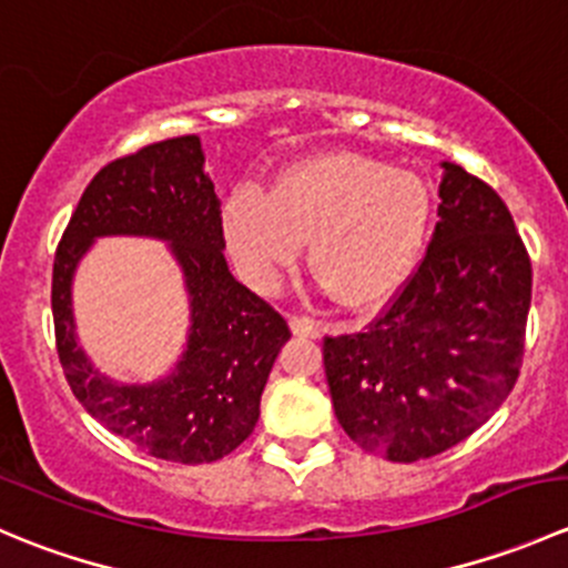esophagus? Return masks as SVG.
Wrapping results in <instances>:
<instances>
[{
    "mask_svg": "<svg viewBox=\"0 0 568 568\" xmlns=\"http://www.w3.org/2000/svg\"><path fill=\"white\" fill-rule=\"evenodd\" d=\"M291 329H294V335H302V337H318L321 335L318 321H313L307 316H291Z\"/></svg>",
    "mask_w": 568,
    "mask_h": 568,
    "instance_id": "esophagus-1",
    "label": "esophagus"
}]
</instances>
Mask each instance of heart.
Listing matches in <instances>:
<instances>
[{
    "mask_svg": "<svg viewBox=\"0 0 568 568\" xmlns=\"http://www.w3.org/2000/svg\"><path fill=\"white\" fill-rule=\"evenodd\" d=\"M227 250L272 291L311 242L313 277L348 311L376 307L415 274L432 233V189L359 153H324L277 175L268 194L236 189L222 209Z\"/></svg>",
    "mask_w": 568,
    "mask_h": 568,
    "instance_id": "b5f03b06",
    "label": "heart"
}]
</instances>
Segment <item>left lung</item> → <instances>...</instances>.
Segmentation results:
<instances>
[{
  "mask_svg": "<svg viewBox=\"0 0 568 568\" xmlns=\"http://www.w3.org/2000/svg\"><path fill=\"white\" fill-rule=\"evenodd\" d=\"M439 222L404 288L363 332L324 337L343 432L390 462H420L484 426L517 385L532 268L500 194L443 164Z\"/></svg>",
  "mask_w": 568,
  "mask_h": 568,
  "instance_id": "left-lung-1",
  "label": "left lung"
}]
</instances>
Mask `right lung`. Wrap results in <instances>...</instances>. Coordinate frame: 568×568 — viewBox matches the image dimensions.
Wrapping results in <instances>:
<instances>
[{"instance_id":"right-lung-1","label":"right lung","mask_w":568,"mask_h":568,"mask_svg":"<svg viewBox=\"0 0 568 568\" xmlns=\"http://www.w3.org/2000/svg\"><path fill=\"white\" fill-rule=\"evenodd\" d=\"M99 235L164 237L184 268L193 296L190 346L156 386H114L72 337V268ZM222 250L220 197L194 134L101 168L57 244L51 313L62 374L95 420L156 459L209 464L239 448L255 428L268 371L291 337L285 318L227 272Z\"/></svg>"}]
</instances>
